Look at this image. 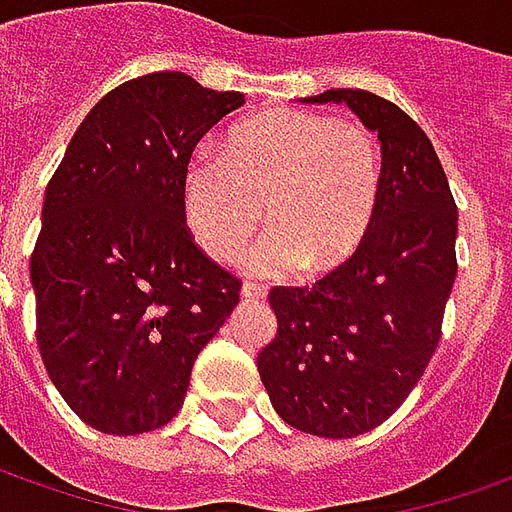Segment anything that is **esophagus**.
I'll return each mask as SVG.
<instances>
[{
    "mask_svg": "<svg viewBox=\"0 0 512 512\" xmlns=\"http://www.w3.org/2000/svg\"><path fill=\"white\" fill-rule=\"evenodd\" d=\"M239 295H242L245 301H262L267 292H264V287H259V284H253V281H245V284H242V292H239Z\"/></svg>",
    "mask_w": 512,
    "mask_h": 512,
    "instance_id": "1",
    "label": "esophagus"
}]
</instances>
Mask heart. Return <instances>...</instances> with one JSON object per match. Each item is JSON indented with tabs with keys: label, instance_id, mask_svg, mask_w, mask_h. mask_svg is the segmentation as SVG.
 <instances>
[{
	"label": "heart",
	"instance_id": "obj_1",
	"mask_svg": "<svg viewBox=\"0 0 512 512\" xmlns=\"http://www.w3.org/2000/svg\"><path fill=\"white\" fill-rule=\"evenodd\" d=\"M186 222L200 248L259 276L340 270L368 242L382 206V150L373 133L334 116L276 108L239 122L222 153L197 150L181 178Z\"/></svg>",
	"mask_w": 512,
	"mask_h": 512
}]
</instances>
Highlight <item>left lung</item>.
<instances>
[{"label": "left lung", "mask_w": 512, "mask_h": 512, "mask_svg": "<svg viewBox=\"0 0 512 512\" xmlns=\"http://www.w3.org/2000/svg\"><path fill=\"white\" fill-rule=\"evenodd\" d=\"M303 102H343L382 142V206L351 262L312 287H273L278 331L256 368L273 410L317 438H357L384 424L424 376L457 276V206L424 130L362 88Z\"/></svg>", "instance_id": "8db88e82"}]
</instances>
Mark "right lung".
I'll use <instances>...</instances> for the list:
<instances>
[{"mask_svg":"<svg viewBox=\"0 0 512 512\" xmlns=\"http://www.w3.org/2000/svg\"><path fill=\"white\" fill-rule=\"evenodd\" d=\"M242 105L183 72L128 80L88 111L49 181L30 259L35 337L63 401L97 432L169 424L239 303L242 281L195 245L181 178Z\"/></svg>","mask_w":512,"mask_h":512,"instance_id":"right-lung-1","label":"right lung"}]
</instances>
